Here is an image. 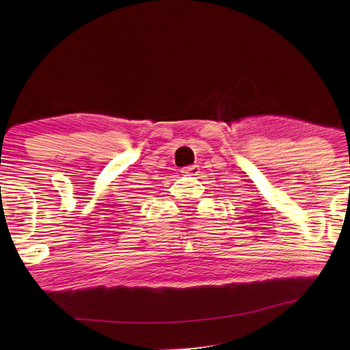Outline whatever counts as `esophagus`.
Listing matches in <instances>:
<instances>
[{
    "label": "esophagus",
    "instance_id": "esophagus-1",
    "mask_svg": "<svg viewBox=\"0 0 350 350\" xmlns=\"http://www.w3.org/2000/svg\"><path fill=\"white\" fill-rule=\"evenodd\" d=\"M182 173H183V176H198L200 168H198V165H189V167L182 168Z\"/></svg>",
    "mask_w": 350,
    "mask_h": 350
}]
</instances>
